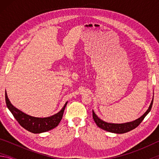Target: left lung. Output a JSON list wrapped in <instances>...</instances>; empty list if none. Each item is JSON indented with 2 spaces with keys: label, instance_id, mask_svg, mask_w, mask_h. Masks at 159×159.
I'll list each match as a JSON object with an SVG mask.
<instances>
[{
  "label": "left lung",
  "instance_id": "left-lung-1",
  "mask_svg": "<svg viewBox=\"0 0 159 159\" xmlns=\"http://www.w3.org/2000/svg\"><path fill=\"white\" fill-rule=\"evenodd\" d=\"M153 99H154V98L152 99V101L151 102L149 109L147 110V111L145 112L141 117H139V118H138V119L133 120V121L128 122L125 123H107L100 119V118H99L98 116L95 114V113L94 112V111L93 110V119L95 120L97 125H98L99 128L103 129L104 130L110 132V133H117V134L125 133H127V132L133 130V129L137 128L139 124H140V123L143 120L145 116L149 114V112L151 111V109H152V104H153Z\"/></svg>",
  "mask_w": 159,
  "mask_h": 159
}]
</instances>
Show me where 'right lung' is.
Instances as JSON below:
<instances>
[{"instance_id": "obj_1", "label": "right lung", "mask_w": 159, "mask_h": 159, "mask_svg": "<svg viewBox=\"0 0 159 159\" xmlns=\"http://www.w3.org/2000/svg\"><path fill=\"white\" fill-rule=\"evenodd\" d=\"M5 102H6L7 107L21 127L33 133H44L57 127L62 118L64 111L67 104L66 102L63 108L60 111L51 116L38 118L25 114L13 106L7 98L6 91H5Z\"/></svg>"}]
</instances>
